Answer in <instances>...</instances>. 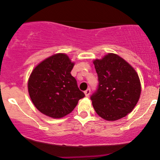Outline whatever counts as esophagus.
<instances>
[{
  "label": "esophagus",
  "instance_id": "obj_1",
  "mask_svg": "<svg viewBox=\"0 0 160 160\" xmlns=\"http://www.w3.org/2000/svg\"><path fill=\"white\" fill-rule=\"evenodd\" d=\"M90 93V89H88L84 91V94L86 97H89Z\"/></svg>",
  "mask_w": 160,
  "mask_h": 160
}]
</instances>
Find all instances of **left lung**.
Masks as SVG:
<instances>
[{"mask_svg": "<svg viewBox=\"0 0 160 160\" xmlns=\"http://www.w3.org/2000/svg\"><path fill=\"white\" fill-rule=\"evenodd\" d=\"M98 76V90L91 96L97 114L116 121L132 112L141 95V83L135 69L123 58L108 53L93 61Z\"/></svg>", "mask_w": 160, "mask_h": 160, "instance_id": "1", "label": "left lung"}]
</instances>
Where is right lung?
<instances>
[{
	"label": "right lung",
	"instance_id": "obj_1",
	"mask_svg": "<svg viewBox=\"0 0 160 160\" xmlns=\"http://www.w3.org/2000/svg\"><path fill=\"white\" fill-rule=\"evenodd\" d=\"M75 62L65 53H56L38 64L28 80L35 107L43 114L61 118L71 113L85 96L70 72Z\"/></svg>",
	"mask_w": 160,
	"mask_h": 160
}]
</instances>
